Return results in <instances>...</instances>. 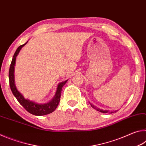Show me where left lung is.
<instances>
[{
    "mask_svg": "<svg viewBox=\"0 0 146 146\" xmlns=\"http://www.w3.org/2000/svg\"><path fill=\"white\" fill-rule=\"evenodd\" d=\"M90 105L91 106V107H92L93 108H94V109H95V110H96L97 111H100L101 113H115L118 111V110H113V111H109V110H100V109H99V108H97V107H96V106L93 105L92 104H91V103H90Z\"/></svg>",
    "mask_w": 146,
    "mask_h": 146,
    "instance_id": "1",
    "label": "left lung"
}]
</instances>
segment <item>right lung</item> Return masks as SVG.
Returning a JSON list of instances; mask_svg holds the SVG:
<instances>
[{"instance_id":"add662e5","label":"right lung","mask_w":146,"mask_h":146,"mask_svg":"<svg viewBox=\"0 0 146 146\" xmlns=\"http://www.w3.org/2000/svg\"><path fill=\"white\" fill-rule=\"evenodd\" d=\"M26 42L25 44L23 45L20 46L15 53L14 55L12 58V61L9 68V86H10L11 90L13 93V95L15 97L18 102L26 109L27 111L30 113L31 114L36 115V116H42L49 114V113L53 112L55 110V109L57 108V106L60 102V98L61 95V91L63 86L65 85V84L67 82V80L64 81L62 82L59 83L56 88V91L55 95L54 97L51 99L49 102L44 103V104H38L36 103L34 101H32L25 98L24 96L19 92L17 90L15 86V75H14V71H15V66L16 58L18 54L19 53L20 51L23 47H24L26 44L28 43Z\"/></svg>"}]
</instances>
